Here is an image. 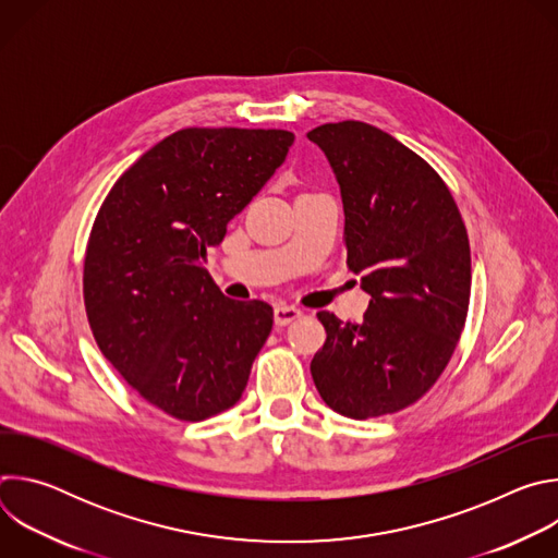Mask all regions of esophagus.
I'll return each instance as SVG.
<instances>
[{
  "instance_id": "esophagus-1",
  "label": "esophagus",
  "mask_w": 558,
  "mask_h": 558,
  "mask_svg": "<svg viewBox=\"0 0 558 558\" xmlns=\"http://www.w3.org/2000/svg\"><path fill=\"white\" fill-rule=\"evenodd\" d=\"M300 315H302V311H300L298 306L278 304V306L274 308V323H276L278 327H287V325H291L293 320H298Z\"/></svg>"
}]
</instances>
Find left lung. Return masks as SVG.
Instances as JSON below:
<instances>
[{
    "instance_id": "1",
    "label": "left lung",
    "mask_w": 558,
    "mask_h": 558,
    "mask_svg": "<svg viewBox=\"0 0 558 558\" xmlns=\"http://www.w3.org/2000/svg\"><path fill=\"white\" fill-rule=\"evenodd\" d=\"M344 205L347 265L371 295L360 325L317 313L327 342L311 360L317 392L351 420L390 415L424 397L450 362L470 302V243L441 177L362 121L325 123Z\"/></svg>"
}]
</instances>
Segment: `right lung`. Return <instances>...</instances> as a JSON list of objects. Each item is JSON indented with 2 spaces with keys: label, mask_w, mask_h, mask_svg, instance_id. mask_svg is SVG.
<instances>
[{
  "label": "right lung",
  "mask_w": 558,
  "mask_h": 558,
  "mask_svg": "<svg viewBox=\"0 0 558 558\" xmlns=\"http://www.w3.org/2000/svg\"><path fill=\"white\" fill-rule=\"evenodd\" d=\"M287 130L185 128L149 147L106 196L86 250L84 302L106 360L151 407L183 422L231 409L274 327L205 269L284 163Z\"/></svg>",
  "instance_id": "right-lung-1"
}]
</instances>
